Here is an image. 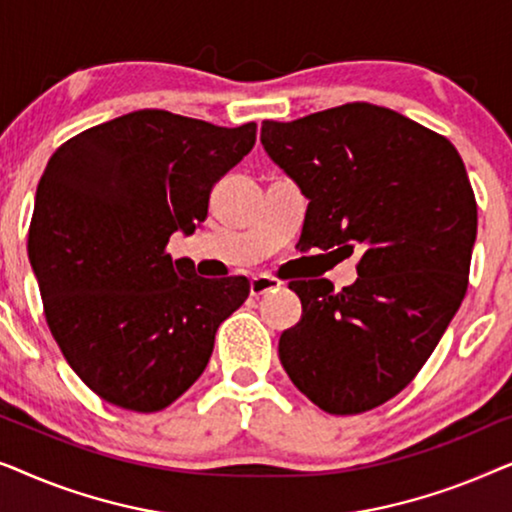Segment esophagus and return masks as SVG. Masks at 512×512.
<instances>
[{
	"label": "esophagus",
	"mask_w": 512,
	"mask_h": 512,
	"mask_svg": "<svg viewBox=\"0 0 512 512\" xmlns=\"http://www.w3.org/2000/svg\"><path fill=\"white\" fill-rule=\"evenodd\" d=\"M279 289H282V282H279V279H275V277H270V275H256L249 284V291H251V296H254V298H261V296H265V293L279 291Z\"/></svg>",
	"instance_id": "obj_1"
}]
</instances>
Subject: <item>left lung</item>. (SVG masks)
Returning <instances> with one entry per match:
<instances>
[{"instance_id": "1", "label": "left lung", "mask_w": 512, "mask_h": 512, "mask_svg": "<svg viewBox=\"0 0 512 512\" xmlns=\"http://www.w3.org/2000/svg\"><path fill=\"white\" fill-rule=\"evenodd\" d=\"M268 156L300 186V247L352 256L335 293L298 279L303 314L279 338L291 382L328 415H359L408 387L468 289L478 205L450 139L368 102L263 121Z\"/></svg>"}]
</instances>
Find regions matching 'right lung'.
I'll use <instances>...</instances> for the list:
<instances>
[{
    "mask_svg": "<svg viewBox=\"0 0 512 512\" xmlns=\"http://www.w3.org/2000/svg\"><path fill=\"white\" fill-rule=\"evenodd\" d=\"M254 142L256 123L142 109L79 132L48 160L27 254L62 356L107 403L172 405L247 300V277H198L167 242L207 219L214 184Z\"/></svg>",
    "mask_w": 512,
    "mask_h": 512,
    "instance_id": "obj_1",
    "label": "right lung"
}]
</instances>
